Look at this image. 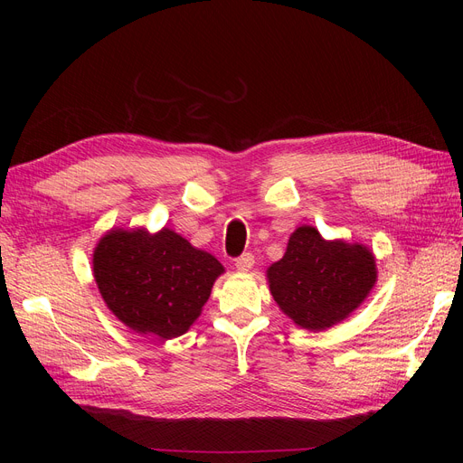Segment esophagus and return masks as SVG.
Returning a JSON list of instances; mask_svg holds the SVG:
<instances>
[{"label":"esophagus","mask_w":463,"mask_h":463,"mask_svg":"<svg viewBox=\"0 0 463 463\" xmlns=\"http://www.w3.org/2000/svg\"><path fill=\"white\" fill-rule=\"evenodd\" d=\"M253 264H255V257L250 253H243L240 259H235L237 272H249L250 269H253Z\"/></svg>","instance_id":"34e87169"}]
</instances>
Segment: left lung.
<instances>
[{"instance_id":"obj_1","label":"left lung","mask_w":463,"mask_h":463,"mask_svg":"<svg viewBox=\"0 0 463 463\" xmlns=\"http://www.w3.org/2000/svg\"><path fill=\"white\" fill-rule=\"evenodd\" d=\"M376 278V259L367 245L325 240L313 226L293 232L284 257L266 269L279 311L311 332L328 330L359 309Z\"/></svg>"}]
</instances>
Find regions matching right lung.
Here are the masks:
<instances>
[{
  "label": "right lung",
  "instance_id": "obj_1",
  "mask_svg": "<svg viewBox=\"0 0 463 463\" xmlns=\"http://www.w3.org/2000/svg\"><path fill=\"white\" fill-rule=\"evenodd\" d=\"M92 274L125 326L172 340L201 317L223 266L170 228H111L94 247Z\"/></svg>",
  "mask_w": 463,
  "mask_h": 463
}]
</instances>
